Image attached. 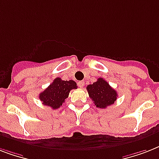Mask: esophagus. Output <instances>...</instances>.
I'll return each mask as SVG.
<instances>
[{
	"label": "esophagus",
	"instance_id": "34e87169",
	"mask_svg": "<svg viewBox=\"0 0 159 159\" xmlns=\"http://www.w3.org/2000/svg\"><path fill=\"white\" fill-rule=\"evenodd\" d=\"M84 82L83 81H81V82H78V83H77V85H78V87H82L83 86H84Z\"/></svg>",
	"mask_w": 159,
	"mask_h": 159
}]
</instances>
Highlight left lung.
<instances>
[{
	"label": "left lung",
	"mask_w": 159,
	"mask_h": 159,
	"mask_svg": "<svg viewBox=\"0 0 159 159\" xmlns=\"http://www.w3.org/2000/svg\"><path fill=\"white\" fill-rule=\"evenodd\" d=\"M87 90L95 106L101 109H105L113 105L118 97L116 90L102 77L98 78L96 82H93V84L88 85Z\"/></svg>",
	"instance_id": "obj_1"
}]
</instances>
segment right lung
I'll return each instance as SVG.
<instances>
[{
	"label": "right lung",
	"mask_w": 159,
	"mask_h": 159,
	"mask_svg": "<svg viewBox=\"0 0 159 159\" xmlns=\"http://www.w3.org/2000/svg\"><path fill=\"white\" fill-rule=\"evenodd\" d=\"M77 83L74 81H63L60 77H57L43 92H41L39 97L43 105L56 110L59 108L68 97L70 91L77 89Z\"/></svg>",
	"instance_id": "add662e5"
}]
</instances>
